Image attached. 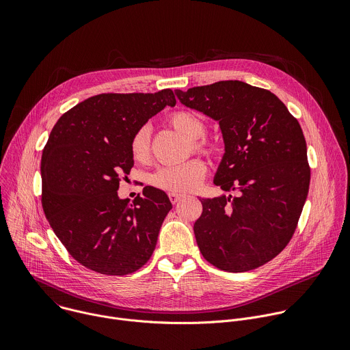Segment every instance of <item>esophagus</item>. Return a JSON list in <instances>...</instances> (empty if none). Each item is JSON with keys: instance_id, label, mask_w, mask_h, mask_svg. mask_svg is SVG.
I'll return each mask as SVG.
<instances>
[{"instance_id": "esophagus-1", "label": "esophagus", "mask_w": 350, "mask_h": 350, "mask_svg": "<svg viewBox=\"0 0 350 350\" xmlns=\"http://www.w3.org/2000/svg\"><path fill=\"white\" fill-rule=\"evenodd\" d=\"M169 198H170L172 204H177L178 201H181L183 198H185V195H183V193H177V192H170V193H169Z\"/></svg>"}]
</instances>
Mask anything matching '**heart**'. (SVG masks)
<instances>
[{
    "label": "heart",
    "instance_id": "obj_1",
    "mask_svg": "<svg viewBox=\"0 0 350 350\" xmlns=\"http://www.w3.org/2000/svg\"><path fill=\"white\" fill-rule=\"evenodd\" d=\"M169 122L178 133L191 139L193 151L202 154L211 152V144L205 138H201L206 133V123L201 116L189 111H178L170 115ZM149 138H151V130L146 126L137 130L133 135L130 152L134 161L145 162L148 159ZM205 173L206 166L202 161L191 159L177 166H165L158 169L151 177V184L169 192H187L201 184Z\"/></svg>",
    "mask_w": 350,
    "mask_h": 350
}]
</instances>
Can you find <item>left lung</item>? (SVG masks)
Returning a JSON list of instances; mask_svg holds the SVG:
<instances>
[{
  "mask_svg": "<svg viewBox=\"0 0 350 350\" xmlns=\"http://www.w3.org/2000/svg\"><path fill=\"white\" fill-rule=\"evenodd\" d=\"M187 108L219 122L224 155L213 183L238 196L202 199L193 234L202 256L243 273L275 258L306 202L310 167L301 124L269 90L238 80L174 91Z\"/></svg>",
  "mask_w": 350,
  "mask_h": 350,
  "instance_id": "8db88e82",
  "label": "left lung"
}]
</instances>
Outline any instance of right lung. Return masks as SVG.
<instances>
[{
    "label": "right lung",
    "instance_id": "right-lung-1",
    "mask_svg": "<svg viewBox=\"0 0 350 350\" xmlns=\"http://www.w3.org/2000/svg\"><path fill=\"white\" fill-rule=\"evenodd\" d=\"M170 88L154 94H99L84 99L54 126L41 157V204L68 252L84 267L126 275L152 256L169 196L144 187L133 202L118 195L134 159L133 135L165 107Z\"/></svg>",
    "mask_w": 350,
    "mask_h": 350
}]
</instances>
